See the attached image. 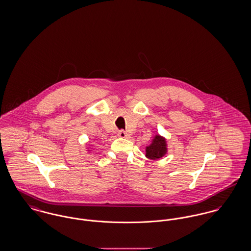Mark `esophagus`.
<instances>
[{
    "instance_id": "esophagus-1",
    "label": "esophagus",
    "mask_w": 251,
    "mask_h": 251,
    "mask_svg": "<svg viewBox=\"0 0 251 251\" xmlns=\"http://www.w3.org/2000/svg\"><path fill=\"white\" fill-rule=\"evenodd\" d=\"M129 134H128V133H126V132H125V131H123V130H121V131H119V132H118V136H119V137H123V138H124V137H127V136H129Z\"/></svg>"
}]
</instances>
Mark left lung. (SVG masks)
Listing matches in <instances>:
<instances>
[{
  "instance_id": "left-lung-1",
  "label": "left lung",
  "mask_w": 251,
  "mask_h": 251,
  "mask_svg": "<svg viewBox=\"0 0 251 251\" xmlns=\"http://www.w3.org/2000/svg\"><path fill=\"white\" fill-rule=\"evenodd\" d=\"M167 153L166 139L161 135H154L152 143L146 147V157L151 159H158Z\"/></svg>"
}]
</instances>
